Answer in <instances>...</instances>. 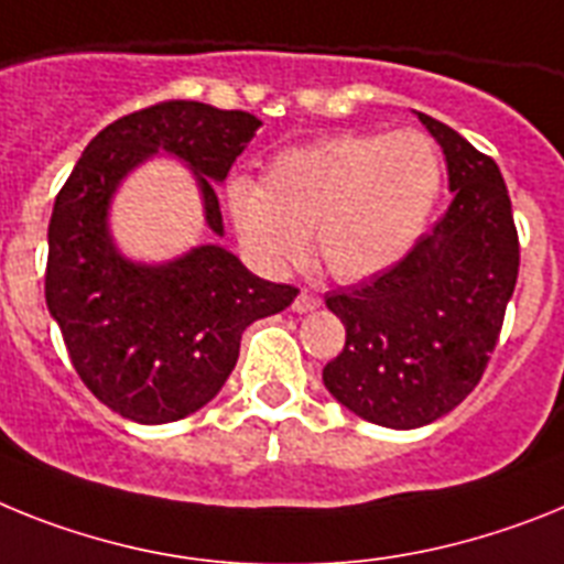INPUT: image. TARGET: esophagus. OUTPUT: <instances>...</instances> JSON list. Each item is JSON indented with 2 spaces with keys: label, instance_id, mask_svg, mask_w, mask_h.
<instances>
[{
  "label": "esophagus",
  "instance_id": "esophagus-1",
  "mask_svg": "<svg viewBox=\"0 0 564 564\" xmlns=\"http://www.w3.org/2000/svg\"><path fill=\"white\" fill-rule=\"evenodd\" d=\"M318 306H321L318 295H312V292L301 290V292H297V297H295V304H292V310H295V312H312V310H318Z\"/></svg>",
  "mask_w": 564,
  "mask_h": 564
}]
</instances>
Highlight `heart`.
I'll return each instance as SVG.
<instances>
[{
    "label": "heart",
    "instance_id": "1",
    "mask_svg": "<svg viewBox=\"0 0 564 564\" xmlns=\"http://www.w3.org/2000/svg\"><path fill=\"white\" fill-rule=\"evenodd\" d=\"M442 180V151L424 131H349L281 151L263 183L235 177L226 200L260 263L297 260L315 231V252L329 274L358 281L410 252Z\"/></svg>",
    "mask_w": 564,
    "mask_h": 564
}]
</instances>
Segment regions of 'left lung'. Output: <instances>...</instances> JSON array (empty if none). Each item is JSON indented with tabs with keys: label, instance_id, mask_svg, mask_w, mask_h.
I'll use <instances>...</instances> for the list:
<instances>
[{
	"label": "left lung",
	"instance_id": "1",
	"mask_svg": "<svg viewBox=\"0 0 564 564\" xmlns=\"http://www.w3.org/2000/svg\"><path fill=\"white\" fill-rule=\"evenodd\" d=\"M438 140L453 200L395 267L326 295L347 326L324 384L355 415L413 430L479 384L519 274V235L494 158L419 113Z\"/></svg>",
	"mask_w": 564,
	"mask_h": 564
}]
</instances>
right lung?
<instances>
[{"instance_id": "add662e5", "label": "right lung", "mask_w": 564, "mask_h": 564, "mask_svg": "<svg viewBox=\"0 0 564 564\" xmlns=\"http://www.w3.org/2000/svg\"><path fill=\"white\" fill-rule=\"evenodd\" d=\"M258 126L249 111L165 99L99 131L56 194L45 301L83 384L122 419L165 424L209 404L238 364L246 326L295 301V286L263 281L224 246L163 267L131 263L106 226L120 180L169 151L194 169L206 224L224 235L215 183Z\"/></svg>"}]
</instances>
